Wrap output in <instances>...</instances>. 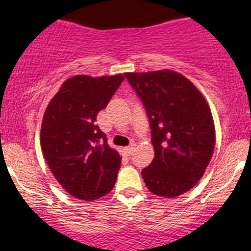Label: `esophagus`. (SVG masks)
<instances>
[{
	"label": "esophagus",
	"mask_w": 251,
	"mask_h": 251,
	"mask_svg": "<svg viewBox=\"0 0 251 251\" xmlns=\"http://www.w3.org/2000/svg\"><path fill=\"white\" fill-rule=\"evenodd\" d=\"M135 144H131V146H128V147H125V148H124V151H125V153L126 154H132V151H135Z\"/></svg>",
	"instance_id": "1"
}]
</instances>
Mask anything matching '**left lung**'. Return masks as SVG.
Returning <instances> with one entry per match:
<instances>
[{
	"label": "left lung",
	"mask_w": 251,
	"mask_h": 251,
	"mask_svg": "<svg viewBox=\"0 0 251 251\" xmlns=\"http://www.w3.org/2000/svg\"><path fill=\"white\" fill-rule=\"evenodd\" d=\"M146 108L155 155L142 170L151 193L175 198L193 188L215 148L209 105L187 77L171 70L126 73Z\"/></svg>",
	"instance_id": "1"
}]
</instances>
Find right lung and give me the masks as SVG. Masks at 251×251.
Segmentation results:
<instances>
[{"label": "right lung", "mask_w": 251, "mask_h": 251, "mask_svg": "<svg viewBox=\"0 0 251 251\" xmlns=\"http://www.w3.org/2000/svg\"><path fill=\"white\" fill-rule=\"evenodd\" d=\"M125 76L68 78L45 111L41 147L50 171L75 198L92 201L113 189L121 156L96 124Z\"/></svg>", "instance_id": "add662e5"}]
</instances>
